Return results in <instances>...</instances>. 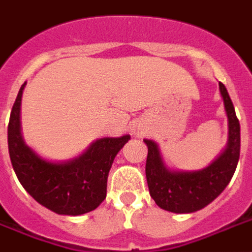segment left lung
<instances>
[{
	"mask_svg": "<svg viewBox=\"0 0 252 252\" xmlns=\"http://www.w3.org/2000/svg\"><path fill=\"white\" fill-rule=\"evenodd\" d=\"M219 90L228 118V141L223 152L209 166L192 171L172 170L162 158L158 144L144 139L148 147L145 175L149 193L166 211L190 214L203 209L223 192L236 171L241 148L240 122L229 94L221 82Z\"/></svg>",
	"mask_w": 252,
	"mask_h": 252,
	"instance_id": "8db88e82",
	"label": "left lung"
}]
</instances>
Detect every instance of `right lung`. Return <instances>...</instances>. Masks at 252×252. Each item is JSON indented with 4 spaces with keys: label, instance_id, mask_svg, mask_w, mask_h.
<instances>
[{
    "label": "right lung",
    "instance_id": "right-lung-1",
    "mask_svg": "<svg viewBox=\"0 0 252 252\" xmlns=\"http://www.w3.org/2000/svg\"><path fill=\"white\" fill-rule=\"evenodd\" d=\"M22 85L10 114L7 143L12 167L19 182L39 205L59 215L90 213L107 196V179L114 157L130 140V135L93 141L80 156L65 161H50L26 144L20 125Z\"/></svg>",
    "mask_w": 252,
    "mask_h": 252
}]
</instances>
